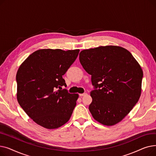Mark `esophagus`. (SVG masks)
<instances>
[{"instance_id":"34e87169","label":"esophagus","mask_w":156,"mask_h":156,"mask_svg":"<svg viewBox=\"0 0 156 156\" xmlns=\"http://www.w3.org/2000/svg\"><path fill=\"white\" fill-rule=\"evenodd\" d=\"M79 95H80V97H83V96H84V95H87V93H83V94H80Z\"/></svg>"}]
</instances>
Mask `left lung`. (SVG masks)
I'll use <instances>...</instances> for the list:
<instances>
[{
  "label": "left lung",
  "instance_id": "1",
  "mask_svg": "<svg viewBox=\"0 0 156 156\" xmlns=\"http://www.w3.org/2000/svg\"><path fill=\"white\" fill-rule=\"evenodd\" d=\"M79 59L92 75L94 89L89 110L101 124L112 126L132 111L141 94L143 71L132 54L119 46L83 50Z\"/></svg>",
  "mask_w": 156,
  "mask_h": 156
}]
</instances>
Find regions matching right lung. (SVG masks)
Returning a JSON list of instances; mask_svg holds the SVG:
<instances>
[{"label":"right lung","instance_id":"obj_1","mask_svg":"<svg viewBox=\"0 0 156 156\" xmlns=\"http://www.w3.org/2000/svg\"><path fill=\"white\" fill-rule=\"evenodd\" d=\"M79 49H40L30 55L17 75V99L36 123L47 129L67 122L78 98L69 94L62 76L75 62Z\"/></svg>","mask_w":156,"mask_h":156}]
</instances>
